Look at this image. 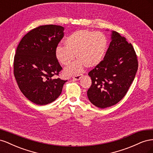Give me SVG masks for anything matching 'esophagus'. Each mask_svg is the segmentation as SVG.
<instances>
[{
	"label": "esophagus",
	"mask_w": 153,
	"mask_h": 153,
	"mask_svg": "<svg viewBox=\"0 0 153 153\" xmlns=\"http://www.w3.org/2000/svg\"><path fill=\"white\" fill-rule=\"evenodd\" d=\"M82 76L83 75H82V74H80V75H77L73 76V80H79Z\"/></svg>",
	"instance_id": "1"
}]
</instances>
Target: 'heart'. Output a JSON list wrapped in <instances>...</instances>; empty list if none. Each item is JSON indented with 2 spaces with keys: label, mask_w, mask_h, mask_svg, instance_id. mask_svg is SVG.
I'll return each mask as SVG.
<instances>
[{
  "label": "heart",
  "mask_w": 153,
  "mask_h": 153,
  "mask_svg": "<svg viewBox=\"0 0 153 153\" xmlns=\"http://www.w3.org/2000/svg\"><path fill=\"white\" fill-rule=\"evenodd\" d=\"M65 47L59 46L55 55L60 63L68 66L74 60L76 62L64 69L66 76L77 75L84 66L92 68L103 61L108 48V39L101 32L79 30L73 32L64 39Z\"/></svg>",
  "instance_id": "b5f03b06"
}]
</instances>
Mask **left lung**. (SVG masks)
I'll return each instance as SVG.
<instances>
[{
  "instance_id": "1",
  "label": "left lung",
  "mask_w": 153,
  "mask_h": 153,
  "mask_svg": "<svg viewBox=\"0 0 153 153\" xmlns=\"http://www.w3.org/2000/svg\"><path fill=\"white\" fill-rule=\"evenodd\" d=\"M111 39L104 59L88 74L92 80L88 98L101 108L117 104L124 98L138 66L135 50L124 37L112 31Z\"/></svg>"
}]
</instances>
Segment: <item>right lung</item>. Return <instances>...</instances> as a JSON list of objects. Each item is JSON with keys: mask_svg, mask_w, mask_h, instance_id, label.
<instances>
[{"mask_svg": "<svg viewBox=\"0 0 153 153\" xmlns=\"http://www.w3.org/2000/svg\"><path fill=\"white\" fill-rule=\"evenodd\" d=\"M64 27L41 25L25 34L14 58V75L21 92L36 105H45L61 95L67 80L53 79L62 70L55 55Z\"/></svg>", "mask_w": 153, "mask_h": 153, "instance_id": "right-lung-1", "label": "right lung"}]
</instances>
